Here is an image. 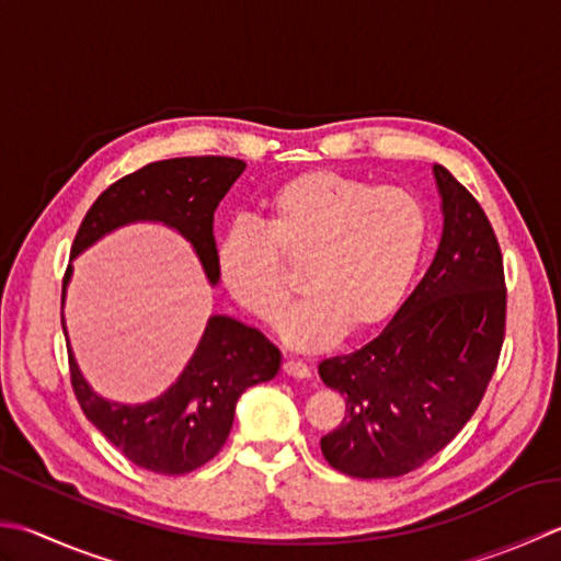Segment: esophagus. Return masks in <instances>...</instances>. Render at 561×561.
Returning <instances> with one entry per match:
<instances>
[{"mask_svg": "<svg viewBox=\"0 0 561 561\" xmlns=\"http://www.w3.org/2000/svg\"><path fill=\"white\" fill-rule=\"evenodd\" d=\"M282 369H284V375H289L294 379H309L311 377L309 365H304L301 359H284Z\"/></svg>", "mask_w": 561, "mask_h": 561, "instance_id": "esophagus-1", "label": "esophagus"}]
</instances>
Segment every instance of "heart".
I'll return each instance as SVG.
<instances>
[{
	"instance_id": "obj_1",
	"label": "heart",
	"mask_w": 561,
	"mask_h": 561,
	"mask_svg": "<svg viewBox=\"0 0 561 561\" xmlns=\"http://www.w3.org/2000/svg\"><path fill=\"white\" fill-rule=\"evenodd\" d=\"M262 214V226L221 236L216 272L248 313L274 323L294 294L287 265L306 267L313 296L282 318L291 347L323 350L397 313L427 238L425 204L409 186L311 170L279 184Z\"/></svg>"
}]
</instances>
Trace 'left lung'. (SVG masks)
<instances>
[{"label":"left lung","instance_id":"1","mask_svg":"<svg viewBox=\"0 0 561 561\" xmlns=\"http://www.w3.org/2000/svg\"><path fill=\"white\" fill-rule=\"evenodd\" d=\"M435 180L445 228L425 277L371 343L318 365L345 399L321 449L347 477L423 467L469 423L499 365L508 304L501 245L474 194L443 164Z\"/></svg>","mask_w":561,"mask_h":561}]
</instances>
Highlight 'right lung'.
<instances>
[{"mask_svg": "<svg viewBox=\"0 0 561 561\" xmlns=\"http://www.w3.org/2000/svg\"><path fill=\"white\" fill-rule=\"evenodd\" d=\"M243 170V160L218 156L150 162L99 194L77 228L70 255H80L96 238L124 224L162 221L192 240L206 277L216 284L214 214ZM68 277L70 267L62 284ZM68 359L80 409L108 443L136 467L158 474H186L218 455L233 425L240 393L277 375L282 355L257 328L211 316L180 379L142 405L96 397L72 355Z\"/></svg>", "mask_w": 561, "mask_h": 561, "instance_id": "right-lung-1", "label": "right lung"}]
</instances>
